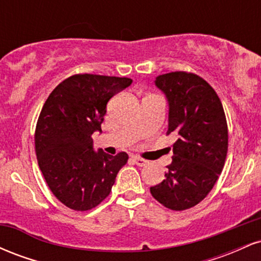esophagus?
<instances>
[{
  "label": "esophagus",
  "mask_w": 261,
  "mask_h": 261,
  "mask_svg": "<svg viewBox=\"0 0 261 261\" xmlns=\"http://www.w3.org/2000/svg\"><path fill=\"white\" fill-rule=\"evenodd\" d=\"M133 161L135 162V164H136V166H139V167H145L146 164L148 163L147 161L143 160V158H141V157H137V155H134Z\"/></svg>",
  "instance_id": "obj_1"
}]
</instances>
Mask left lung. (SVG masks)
<instances>
[{"mask_svg": "<svg viewBox=\"0 0 261 261\" xmlns=\"http://www.w3.org/2000/svg\"><path fill=\"white\" fill-rule=\"evenodd\" d=\"M169 104L168 131L176 141L166 179L152 196L174 211L202 201L222 172L228 149L226 115L215 89L195 73L175 71L155 79Z\"/></svg>", "mask_w": 261, "mask_h": 261, "instance_id": "8db88e82", "label": "left lung"}]
</instances>
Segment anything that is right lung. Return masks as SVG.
<instances>
[{"label": "right lung", "instance_id": "obj_1", "mask_svg": "<svg viewBox=\"0 0 261 261\" xmlns=\"http://www.w3.org/2000/svg\"><path fill=\"white\" fill-rule=\"evenodd\" d=\"M133 83L127 77L73 74L50 93L35 128V153L47 187L74 211L95 207L109 195L128 155L93 149L107 104Z\"/></svg>", "mask_w": 261, "mask_h": 261}]
</instances>
